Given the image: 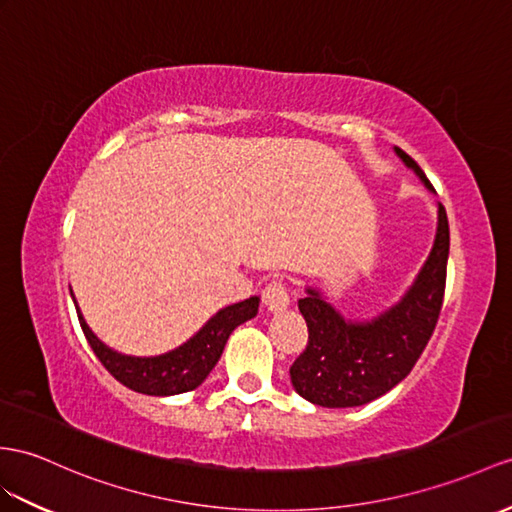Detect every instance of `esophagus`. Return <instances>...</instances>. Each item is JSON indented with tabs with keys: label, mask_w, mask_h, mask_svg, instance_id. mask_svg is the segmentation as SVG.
Listing matches in <instances>:
<instances>
[{
	"label": "esophagus",
	"mask_w": 512,
	"mask_h": 512,
	"mask_svg": "<svg viewBox=\"0 0 512 512\" xmlns=\"http://www.w3.org/2000/svg\"><path fill=\"white\" fill-rule=\"evenodd\" d=\"M263 299H265L267 308L273 310V313H278V310H284L286 306H289V302H291L289 284H286L282 278L271 280V282L265 286Z\"/></svg>",
	"instance_id": "esophagus-1"
}]
</instances>
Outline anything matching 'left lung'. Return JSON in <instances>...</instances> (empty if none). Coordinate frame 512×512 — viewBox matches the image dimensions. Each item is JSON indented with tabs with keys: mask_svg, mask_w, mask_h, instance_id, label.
<instances>
[{
	"mask_svg": "<svg viewBox=\"0 0 512 512\" xmlns=\"http://www.w3.org/2000/svg\"><path fill=\"white\" fill-rule=\"evenodd\" d=\"M395 154L421 182L434 186L400 147ZM450 223L439 204L432 252L400 302L371 321H347L317 289L297 302L308 326L306 350L291 365V382L304 400L326 408H352L378 400L415 367L441 315Z\"/></svg>",
	"mask_w": 512,
	"mask_h": 512,
	"instance_id": "obj_1",
	"label": "left lung"
}]
</instances>
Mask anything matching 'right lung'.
I'll return each instance as SVG.
<instances>
[{
	"mask_svg": "<svg viewBox=\"0 0 512 512\" xmlns=\"http://www.w3.org/2000/svg\"><path fill=\"white\" fill-rule=\"evenodd\" d=\"M258 302V297H249L245 302L221 308L215 317L206 321V326L193 339L167 354L149 358L126 356L110 350L86 326L80 308L76 310L86 341H89L99 363L108 369L112 378L136 393L165 397L193 391L208 378V373L213 371L217 360L221 358V352L226 347L232 330L247 319L256 317ZM73 304H76V299H73Z\"/></svg>",
	"mask_w": 512,
	"mask_h": 512,
	"instance_id": "add662e5",
	"label": "right lung"
}]
</instances>
